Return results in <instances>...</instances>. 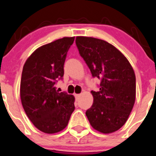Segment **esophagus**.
<instances>
[{
  "label": "esophagus",
  "mask_w": 156,
  "mask_h": 156,
  "mask_svg": "<svg viewBox=\"0 0 156 156\" xmlns=\"http://www.w3.org/2000/svg\"><path fill=\"white\" fill-rule=\"evenodd\" d=\"M80 95H81V94H75V98H76V99H78V98L80 97Z\"/></svg>",
  "instance_id": "34e87169"
}]
</instances>
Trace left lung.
Wrapping results in <instances>:
<instances>
[{
	"instance_id": "8db88e82",
	"label": "left lung",
	"mask_w": 156,
	"mask_h": 156,
	"mask_svg": "<svg viewBox=\"0 0 156 156\" xmlns=\"http://www.w3.org/2000/svg\"><path fill=\"white\" fill-rule=\"evenodd\" d=\"M75 43L93 78L101 80L99 90L91 91L94 101L85 112L87 118L98 132H115L124 126L135 104L133 68L127 58L105 41L77 37Z\"/></svg>"
}]
</instances>
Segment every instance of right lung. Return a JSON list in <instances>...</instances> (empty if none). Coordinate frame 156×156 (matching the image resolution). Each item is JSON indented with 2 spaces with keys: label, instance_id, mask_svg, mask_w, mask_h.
<instances>
[{
  "label": "right lung",
  "instance_id": "1",
  "mask_svg": "<svg viewBox=\"0 0 156 156\" xmlns=\"http://www.w3.org/2000/svg\"><path fill=\"white\" fill-rule=\"evenodd\" d=\"M75 37H63L34 51L27 58L21 75V103L26 115L41 132L63 130L75 110V98L59 92L56 85L63 79L67 53Z\"/></svg>",
  "mask_w": 156,
  "mask_h": 156
}]
</instances>
